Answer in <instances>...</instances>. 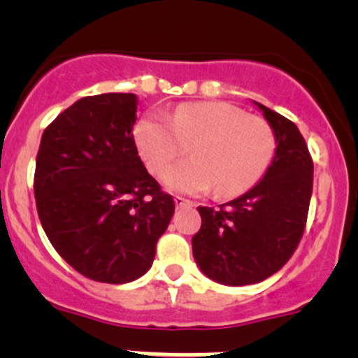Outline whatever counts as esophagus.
I'll list each match as a JSON object with an SVG mask.
<instances>
[{"mask_svg": "<svg viewBox=\"0 0 358 358\" xmlns=\"http://www.w3.org/2000/svg\"><path fill=\"white\" fill-rule=\"evenodd\" d=\"M175 204H176V208H185V206H194V202L185 199V197H182V196H176Z\"/></svg>", "mask_w": 358, "mask_h": 358, "instance_id": "obj_1", "label": "esophagus"}]
</instances>
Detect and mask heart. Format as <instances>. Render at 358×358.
<instances>
[{
  "label": "heart",
  "mask_w": 358,
  "mask_h": 358,
  "mask_svg": "<svg viewBox=\"0 0 358 358\" xmlns=\"http://www.w3.org/2000/svg\"><path fill=\"white\" fill-rule=\"evenodd\" d=\"M136 145L152 173H161L189 147L192 159L171 166L162 182L173 192L236 197L265 176L275 156L272 126L227 102H189L169 115L150 112L135 128Z\"/></svg>",
  "instance_id": "b5f03b06"
}]
</instances>
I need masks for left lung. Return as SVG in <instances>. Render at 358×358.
Returning <instances> with one entry per match:
<instances>
[{
	"mask_svg": "<svg viewBox=\"0 0 358 358\" xmlns=\"http://www.w3.org/2000/svg\"><path fill=\"white\" fill-rule=\"evenodd\" d=\"M275 133L277 149L263 180L220 208L199 206L192 237L197 265L225 286H246L279 272L301 241L313 189V161L298 126L256 102Z\"/></svg>",
	"mask_w": 358,
	"mask_h": 358,
	"instance_id": "left-lung-1",
	"label": "left lung"
}]
</instances>
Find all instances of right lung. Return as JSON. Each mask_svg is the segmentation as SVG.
<instances>
[{"instance_id":"add662e5","label":"right lung","mask_w":358,"mask_h":358,"mask_svg":"<svg viewBox=\"0 0 358 358\" xmlns=\"http://www.w3.org/2000/svg\"><path fill=\"white\" fill-rule=\"evenodd\" d=\"M136 95L85 96L41 136L34 171L39 222L81 275L124 284L152 266L175 213L136 150Z\"/></svg>"}]
</instances>
